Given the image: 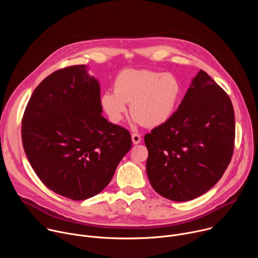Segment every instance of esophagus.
<instances>
[{"label": "esophagus", "mask_w": 258, "mask_h": 258, "mask_svg": "<svg viewBox=\"0 0 258 258\" xmlns=\"http://www.w3.org/2000/svg\"><path fill=\"white\" fill-rule=\"evenodd\" d=\"M141 136L139 134H133L132 135V141H133V144L135 145H138L141 143Z\"/></svg>", "instance_id": "34e87169"}]
</instances>
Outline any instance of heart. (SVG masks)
<instances>
[{
  "mask_svg": "<svg viewBox=\"0 0 258 258\" xmlns=\"http://www.w3.org/2000/svg\"><path fill=\"white\" fill-rule=\"evenodd\" d=\"M114 91H105L101 106L110 121L118 123L131 104L133 121L148 127L166 123L181 98V85L172 73L149 69H124L118 73Z\"/></svg>",
  "mask_w": 258,
  "mask_h": 258,
  "instance_id": "1",
  "label": "heart"
}]
</instances>
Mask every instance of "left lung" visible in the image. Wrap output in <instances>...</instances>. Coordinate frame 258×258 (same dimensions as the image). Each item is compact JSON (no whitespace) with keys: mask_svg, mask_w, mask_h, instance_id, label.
I'll use <instances>...</instances> for the list:
<instances>
[{"mask_svg":"<svg viewBox=\"0 0 258 258\" xmlns=\"http://www.w3.org/2000/svg\"><path fill=\"white\" fill-rule=\"evenodd\" d=\"M144 140L153 189L176 202L195 199L215 185L231 161L235 141L231 99L200 70L172 117Z\"/></svg>","mask_w":258,"mask_h":258,"instance_id":"1","label":"left lung"}]
</instances>
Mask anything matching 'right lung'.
Here are the masks:
<instances>
[{
  "instance_id": "1",
  "label": "right lung",
  "mask_w": 258,
  "mask_h": 258,
  "mask_svg": "<svg viewBox=\"0 0 258 258\" xmlns=\"http://www.w3.org/2000/svg\"><path fill=\"white\" fill-rule=\"evenodd\" d=\"M102 112L100 84L87 65L57 70L33 91L22 144L32 169L53 192L76 201L99 194L131 150L128 131Z\"/></svg>"
}]
</instances>
